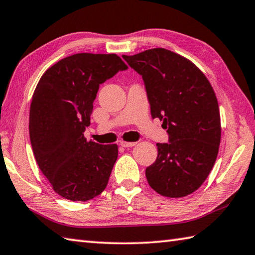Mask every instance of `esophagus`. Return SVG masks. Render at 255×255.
I'll return each instance as SVG.
<instances>
[{"label": "esophagus", "mask_w": 255, "mask_h": 255, "mask_svg": "<svg viewBox=\"0 0 255 255\" xmlns=\"http://www.w3.org/2000/svg\"><path fill=\"white\" fill-rule=\"evenodd\" d=\"M136 144V142H127V141H121V145L123 148H131V146H134Z\"/></svg>", "instance_id": "obj_1"}]
</instances>
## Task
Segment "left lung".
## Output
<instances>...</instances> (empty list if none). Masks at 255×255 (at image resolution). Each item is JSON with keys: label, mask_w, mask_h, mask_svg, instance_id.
<instances>
[{"label": "left lung", "mask_w": 255, "mask_h": 255, "mask_svg": "<svg viewBox=\"0 0 255 255\" xmlns=\"http://www.w3.org/2000/svg\"><path fill=\"white\" fill-rule=\"evenodd\" d=\"M142 76L151 115L163 121L168 143H157V160L145 169L151 188L170 198L193 194L206 180L221 143L215 92L202 70L163 48L123 55Z\"/></svg>", "instance_id": "1"}]
</instances>
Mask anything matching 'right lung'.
<instances>
[{"label":"right lung","mask_w":255,"mask_h":255,"mask_svg":"<svg viewBox=\"0 0 255 255\" xmlns=\"http://www.w3.org/2000/svg\"><path fill=\"white\" fill-rule=\"evenodd\" d=\"M125 69L115 53H76L48 68L35 87L31 145L40 170L61 197L86 202L106 188L118 145L87 141L84 132L100 85Z\"/></svg>","instance_id":"add662e5"}]
</instances>
